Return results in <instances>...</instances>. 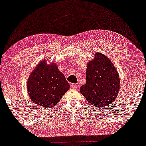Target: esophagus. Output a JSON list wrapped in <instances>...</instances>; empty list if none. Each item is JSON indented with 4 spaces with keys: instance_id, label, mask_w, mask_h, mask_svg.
I'll use <instances>...</instances> for the list:
<instances>
[{
    "instance_id": "1",
    "label": "esophagus",
    "mask_w": 146,
    "mask_h": 146,
    "mask_svg": "<svg viewBox=\"0 0 146 146\" xmlns=\"http://www.w3.org/2000/svg\"><path fill=\"white\" fill-rule=\"evenodd\" d=\"M71 87L73 88V89H77L78 85H77V84H71Z\"/></svg>"
}]
</instances>
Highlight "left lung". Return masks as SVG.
I'll return each mask as SVG.
<instances>
[{
    "instance_id": "8db88e82",
    "label": "left lung",
    "mask_w": 146,
    "mask_h": 146,
    "mask_svg": "<svg viewBox=\"0 0 146 146\" xmlns=\"http://www.w3.org/2000/svg\"><path fill=\"white\" fill-rule=\"evenodd\" d=\"M86 80L80 92L94 107L107 106L116 100L120 89V77L107 56L94 53L93 60L88 61Z\"/></svg>"
}]
</instances>
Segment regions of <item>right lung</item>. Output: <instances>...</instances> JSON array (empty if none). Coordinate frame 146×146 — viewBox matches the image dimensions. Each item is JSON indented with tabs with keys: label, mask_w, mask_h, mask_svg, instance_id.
Returning <instances> with one entry per match:
<instances>
[{
	"label": "right lung",
	"mask_w": 146,
	"mask_h": 146,
	"mask_svg": "<svg viewBox=\"0 0 146 146\" xmlns=\"http://www.w3.org/2000/svg\"><path fill=\"white\" fill-rule=\"evenodd\" d=\"M44 59L35 67L28 77L29 96L37 106L51 108L59 102L69 89V84L55 63L48 65Z\"/></svg>",
	"instance_id": "obj_1"
}]
</instances>
